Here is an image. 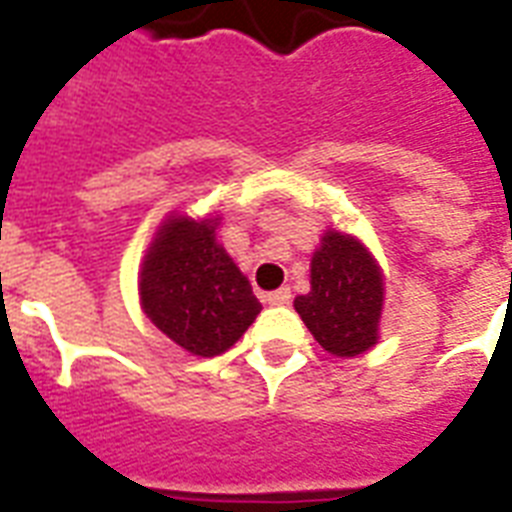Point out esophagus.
<instances>
[{"label":"esophagus","mask_w":512,"mask_h":512,"mask_svg":"<svg viewBox=\"0 0 512 512\" xmlns=\"http://www.w3.org/2000/svg\"><path fill=\"white\" fill-rule=\"evenodd\" d=\"M265 302H268V305H289V302H292V292H289V289H278V292L265 294Z\"/></svg>","instance_id":"esophagus-1"}]
</instances>
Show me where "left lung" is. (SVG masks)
I'll return each instance as SVG.
<instances>
[{"mask_svg":"<svg viewBox=\"0 0 512 512\" xmlns=\"http://www.w3.org/2000/svg\"><path fill=\"white\" fill-rule=\"evenodd\" d=\"M294 310L323 350L357 357L378 342L384 273L357 236L328 228L310 260V292Z\"/></svg>","mask_w":512,"mask_h":512,"instance_id":"left-lung-1","label":"left lung"}]
</instances>
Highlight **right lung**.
<instances>
[{
	"label": "right lung",
	"mask_w": 512,
	"mask_h": 512,
	"mask_svg": "<svg viewBox=\"0 0 512 512\" xmlns=\"http://www.w3.org/2000/svg\"><path fill=\"white\" fill-rule=\"evenodd\" d=\"M220 215L170 213L155 231L139 270L147 318L197 357L231 350L263 310L234 257L218 242Z\"/></svg>",
	"instance_id": "right-lung-1"
}]
</instances>
